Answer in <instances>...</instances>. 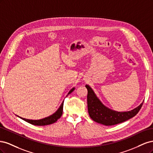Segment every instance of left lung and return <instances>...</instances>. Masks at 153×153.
I'll list each match as a JSON object with an SVG mask.
<instances>
[{
	"label": "left lung",
	"mask_w": 153,
	"mask_h": 153,
	"mask_svg": "<svg viewBox=\"0 0 153 153\" xmlns=\"http://www.w3.org/2000/svg\"><path fill=\"white\" fill-rule=\"evenodd\" d=\"M85 87L88 91L87 106L89 116L95 122L106 126H112L132 118L139 112L144 101H143L139 106L131 111L116 112L106 107L101 103L89 85H86Z\"/></svg>",
	"instance_id": "obj_1"
}]
</instances>
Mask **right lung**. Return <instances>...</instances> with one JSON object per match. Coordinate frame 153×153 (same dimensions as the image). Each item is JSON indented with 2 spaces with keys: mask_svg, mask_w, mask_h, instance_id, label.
I'll return each mask as SVG.
<instances>
[{
  "mask_svg": "<svg viewBox=\"0 0 153 153\" xmlns=\"http://www.w3.org/2000/svg\"><path fill=\"white\" fill-rule=\"evenodd\" d=\"M74 89H75V88H73V89H71L70 91H69V92H68V94H71V92L74 91ZM63 104H64V102H62L61 105L60 106L59 108L57 110L56 112L54 113L53 114L50 115V116L48 117H46L39 120H30V119H27L22 118V117L20 118L24 119V121H27V123L34 124V125H36V126H45V125L53 124L56 122L57 120L61 117L62 112H63Z\"/></svg>",
  "mask_w": 153,
  "mask_h": 153,
  "instance_id": "1",
  "label": "right lung"
}]
</instances>
